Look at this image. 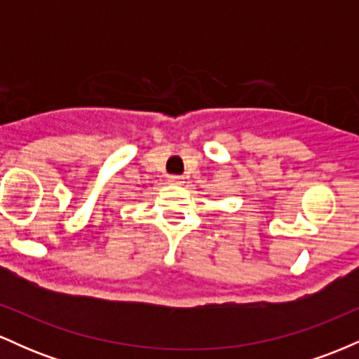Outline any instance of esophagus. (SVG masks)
Segmentation results:
<instances>
[{"mask_svg": "<svg viewBox=\"0 0 359 359\" xmlns=\"http://www.w3.org/2000/svg\"><path fill=\"white\" fill-rule=\"evenodd\" d=\"M182 182H184V180H182V177H180V175H168V184L179 185Z\"/></svg>", "mask_w": 359, "mask_h": 359, "instance_id": "obj_1", "label": "esophagus"}]
</instances>
